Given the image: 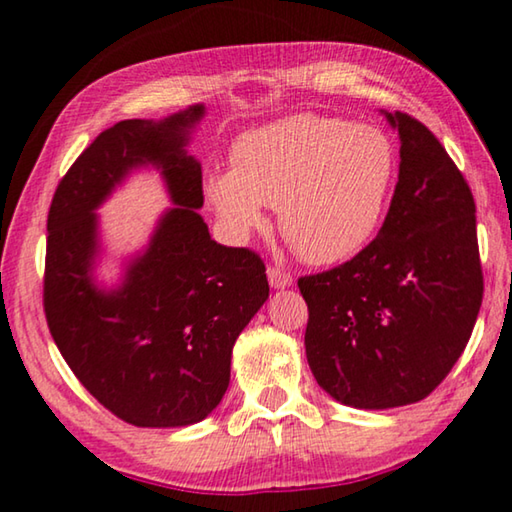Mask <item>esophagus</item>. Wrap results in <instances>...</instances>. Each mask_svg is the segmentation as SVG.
<instances>
[{
    "instance_id": "34e87169",
    "label": "esophagus",
    "mask_w": 512,
    "mask_h": 512,
    "mask_svg": "<svg viewBox=\"0 0 512 512\" xmlns=\"http://www.w3.org/2000/svg\"><path fill=\"white\" fill-rule=\"evenodd\" d=\"M266 275L268 284H271L273 289H289L293 284V275L287 271H280V268H268Z\"/></svg>"
}]
</instances>
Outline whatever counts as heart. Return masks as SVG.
Returning <instances> with one entry per match:
<instances>
[{
    "label": "heart",
    "mask_w": 512,
    "mask_h": 512,
    "mask_svg": "<svg viewBox=\"0 0 512 512\" xmlns=\"http://www.w3.org/2000/svg\"><path fill=\"white\" fill-rule=\"evenodd\" d=\"M395 167L377 126L302 112L241 135L232 169L210 173L205 196L235 241L266 228L277 205L293 248L311 264H336L375 237Z\"/></svg>",
    "instance_id": "1"
}]
</instances>
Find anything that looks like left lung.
Masks as SVG:
<instances>
[{
  "mask_svg": "<svg viewBox=\"0 0 512 512\" xmlns=\"http://www.w3.org/2000/svg\"><path fill=\"white\" fill-rule=\"evenodd\" d=\"M400 135L384 225L350 262L300 277L318 386L352 409L420 402L461 357L483 298L476 207L427 126L381 110Z\"/></svg>",
  "mask_w": 512,
  "mask_h": 512,
  "instance_id": "8db88e82",
  "label": "left lung"
}]
</instances>
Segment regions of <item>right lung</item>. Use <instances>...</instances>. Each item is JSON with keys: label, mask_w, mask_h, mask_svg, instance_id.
Instances as JSON below:
<instances>
[{"label": "right lung", "mask_w": 512, "mask_h": 512, "mask_svg": "<svg viewBox=\"0 0 512 512\" xmlns=\"http://www.w3.org/2000/svg\"><path fill=\"white\" fill-rule=\"evenodd\" d=\"M203 117L196 103L158 121H119L79 155L49 207V332L90 395L135 427L205 420L228 391L237 336L268 300L262 259L216 244L198 214L203 173L187 146ZM142 168L161 173L172 207L108 288L96 273V210Z\"/></svg>", "instance_id": "obj_1"}]
</instances>
